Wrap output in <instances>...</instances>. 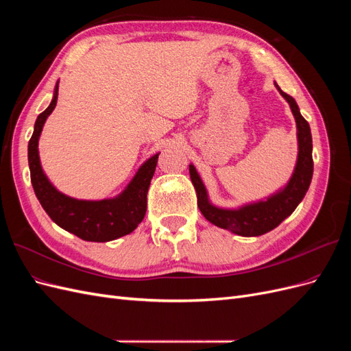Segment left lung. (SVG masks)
<instances>
[{
    "instance_id": "left-lung-1",
    "label": "left lung",
    "mask_w": 351,
    "mask_h": 351,
    "mask_svg": "<svg viewBox=\"0 0 351 351\" xmlns=\"http://www.w3.org/2000/svg\"><path fill=\"white\" fill-rule=\"evenodd\" d=\"M275 88L280 90L281 97L290 105L295 120L297 145H299L294 171L284 187L268 197L250 202V204H244L237 208H221L210 202L208 190L195 165H189L190 178H192L197 193V206L204 217L214 226L243 237H258L278 227L287 217L293 214L297 205L303 200L313 176L312 134L309 123L303 119L294 98L282 92L277 83H275Z\"/></svg>"
}]
</instances>
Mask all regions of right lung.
Returning a JSON list of instances; mask_svg holds the SVG:
<instances>
[{"mask_svg": "<svg viewBox=\"0 0 351 351\" xmlns=\"http://www.w3.org/2000/svg\"><path fill=\"white\" fill-rule=\"evenodd\" d=\"M58 97V82L48 108L38 115L27 146L30 180L35 195L58 227L86 241L105 243L130 234L146 214L147 189L154 177L159 152L147 158L120 195L101 200H84L61 193L44 173L39 158V137Z\"/></svg>", "mask_w": 351, "mask_h": 351, "instance_id": "1", "label": "right lung"}]
</instances>
